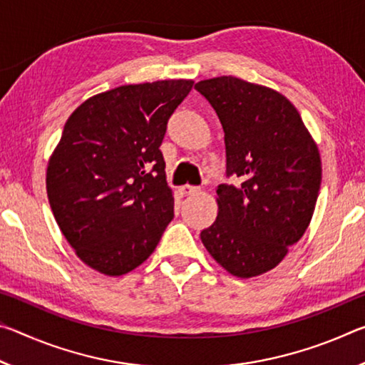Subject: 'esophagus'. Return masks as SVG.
<instances>
[{
	"mask_svg": "<svg viewBox=\"0 0 365 365\" xmlns=\"http://www.w3.org/2000/svg\"><path fill=\"white\" fill-rule=\"evenodd\" d=\"M180 191L183 195H193V193H197V191H200V187H193V185H183Z\"/></svg>",
	"mask_w": 365,
	"mask_h": 365,
	"instance_id": "1",
	"label": "esophagus"
}]
</instances>
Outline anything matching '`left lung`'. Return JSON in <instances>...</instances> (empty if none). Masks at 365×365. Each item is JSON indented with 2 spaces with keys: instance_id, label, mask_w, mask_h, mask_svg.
Returning a JSON list of instances; mask_svg holds the SVG:
<instances>
[{
  "instance_id": "8db88e82",
  "label": "left lung",
  "mask_w": 365,
  "mask_h": 365,
  "mask_svg": "<svg viewBox=\"0 0 365 365\" xmlns=\"http://www.w3.org/2000/svg\"><path fill=\"white\" fill-rule=\"evenodd\" d=\"M195 88L224 128L227 175L215 190L217 219L201 232L215 262L238 279L277 267L316 209L322 163L292 101L269 86L222 76Z\"/></svg>"
}]
</instances>
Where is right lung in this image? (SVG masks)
<instances>
[{"mask_svg": "<svg viewBox=\"0 0 365 365\" xmlns=\"http://www.w3.org/2000/svg\"><path fill=\"white\" fill-rule=\"evenodd\" d=\"M193 80L122 85L67 119L48 160L46 193L80 261L119 277L143 264L174 219L159 146Z\"/></svg>", "mask_w": 365, "mask_h": 365, "instance_id": "right-lung-1", "label": "right lung"}]
</instances>
